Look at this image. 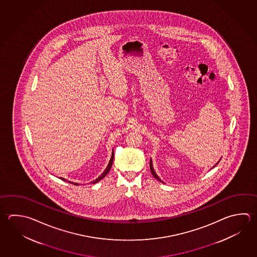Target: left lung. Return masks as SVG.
Segmentation results:
<instances>
[{"mask_svg": "<svg viewBox=\"0 0 257 257\" xmlns=\"http://www.w3.org/2000/svg\"><path fill=\"white\" fill-rule=\"evenodd\" d=\"M218 163H219V162H218ZM218 163H217V164H218ZM217 164H216V165H217ZM215 165H214V166H215ZM214 166H213V167H214ZM150 170H151V173H152V175H154V177H155V178H156V179L158 180V181H160V182H162V181H161L160 178H159V177H158V176H157V175H156V174H155V171H154V168H153V164H152V160H150Z\"/></svg>", "mask_w": 257, "mask_h": 257, "instance_id": "1", "label": "left lung"}]
</instances>
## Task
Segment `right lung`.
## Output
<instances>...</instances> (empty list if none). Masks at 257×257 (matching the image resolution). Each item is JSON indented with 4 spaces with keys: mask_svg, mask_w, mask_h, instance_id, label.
I'll return each instance as SVG.
<instances>
[{
    "mask_svg": "<svg viewBox=\"0 0 257 257\" xmlns=\"http://www.w3.org/2000/svg\"><path fill=\"white\" fill-rule=\"evenodd\" d=\"M113 156H114V154L112 153L111 154V160H110V162H109V164H108V165H107L106 169L104 170V172L102 173V175H100L98 178H97L95 181H93V182H92V184H95V183H97V182H99L100 180H102L103 177H105L106 176L107 174L109 173V171H110V169H111V165H112V161H113ZM61 179L63 180V181H66L65 179H63V178H62L61 177ZM70 184H75V185H78V184H76V183H71V182H69Z\"/></svg>",
    "mask_w": 257,
    "mask_h": 257,
    "instance_id": "add662e5",
    "label": "right lung"
}]
</instances>
